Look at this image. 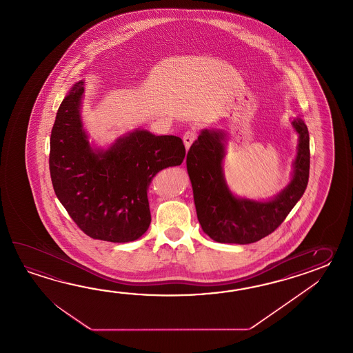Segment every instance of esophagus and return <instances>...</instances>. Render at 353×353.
I'll use <instances>...</instances> for the list:
<instances>
[{
    "instance_id": "esophagus-1",
    "label": "esophagus",
    "mask_w": 353,
    "mask_h": 353,
    "mask_svg": "<svg viewBox=\"0 0 353 353\" xmlns=\"http://www.w3.org/2000/svg\"><path fill=\"white\" fill-rule=\"evenodd\" d=\"M195 140H196V132L194 130H188L187 132L183 136V141L185 145V149H189L190 145L194 143Z\"/></svg>"
}]
</instances>
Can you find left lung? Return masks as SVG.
<instances>
[{
	"label": "left lung",
	"instance_id": "left-lung-1",
	"mask_svg": "<svg viewBox=\"0 0 353 353\" xmlns=\"http://www.w3.org/2000/svg\"><path fill=\"white\" fill-rule=\"evenodd\" d=\"M299 135L292 180L269 201L232 194L223 174L225 132L203 130L188 151L187 169L195 210L203 232L221 243L248 245L274 232L284 222L307 189L309 179V132L304 121L292 122Z\"/></svg>",
	"mask_w": 353,
	"mask_h": 353
}]
</instances>
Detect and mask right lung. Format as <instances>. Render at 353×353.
<instances>
[{"mask_svg":"<svg viewBox=\"0 0 353 353\" xmlns=\"http://www.w3.org/2000/svg\"><path fill=\"white\" fill-rule=\"evenodd\" d=\"M84 82L60 105L50 136L54 192L68 214L94 240L130 242L151 222L148 189L157 174L180 165L185 148L178 136L135 130L107 150L92 149L81 119Z\"/></svg>","mask_w":353,"mask_h":353,"instance_id":"right-lung-1","label":"right lung"}]
</instances>
